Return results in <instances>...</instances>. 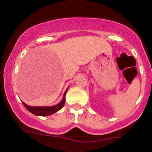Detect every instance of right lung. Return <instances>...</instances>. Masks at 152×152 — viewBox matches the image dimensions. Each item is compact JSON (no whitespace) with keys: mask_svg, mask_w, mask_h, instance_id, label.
Here are the masks:
<instances>
[{"mask_svg":"<svg viewBox=\"0 0 152 152\" xmlns=\"http://www.w3.org/2000/svg\"><path fill=\"white\" fill-rule=\"evenodd\" d=\"M68 88L64 92V95H63V98L61 101L59 103H58L55 106H52V107H30V106L26 105V103L23 102V104L24 107L27 109V110L32 113L33 114L36 115V116H50L52 114L58 112L60 110L64 105L65 103V95H66L67 91H68Z\"/></svg>","mask_w":152,"mask_h":152,"instance_id":"right-lung-1","label":"right lung"}]
</instances>
